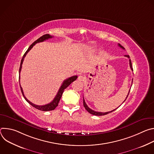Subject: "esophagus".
<instances>
[{
	"label": "esophagus",
	"instance_id": "obj_1",
	"mask_svg": "<svg viewBox=\"0 0 154 154\" xmlns=\"http://www.w3.org/2000/svg\"><path fill=\"white\" fill-rule=\"evenodd\" d=\"M85 77L84 76H83V75H79V77H78V80H79V81H81V82H82V81H84V80H85Z\"/></svg>",
	"mask_w": 154,
	"mask_h": 154
}]
</instances>
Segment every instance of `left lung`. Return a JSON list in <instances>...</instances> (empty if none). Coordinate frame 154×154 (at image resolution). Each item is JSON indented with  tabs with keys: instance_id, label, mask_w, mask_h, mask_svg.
Instances as JSON below:
<instances>
[{
	"instance_id": "obj_1",
	"label": "left lung",
	"mask_w": 154,
	"mask_h": 154,
	"mask_svg": "<svg viewBox=\"0 0 154 154\" xmlns=\"http://www.w3.org/2000/svg\"><path fill=\"white\" fill-rule=\"evenodd\" d=\"M118 46H119L121 48H122V49H125L120 44H118ZM125 57H127V58H130V57H129V55H125ZM129 64H130V68H131V69L133 71V68H132V66H131V60L130 59H129ZM132 82H133V80H132ZM129 93H130V91H129V92H128V94H127V97H126V99L127 98V97H128V94H129ZM126 99H125V100H126ZM124 100V101H125ZM83 106H84V107L85 108V109H86V110L90 114H91V115H96V116H103V115H107V114H108L109 113H111V112H113V111H115V109H113V110H112V111H111V112H105V113H102V112H96V111H94V110H93V109H90L88 106V105H86V103H85V99H84V97H83Z\"/></svg>"
}]
</instances>
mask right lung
Returning a JSON list of instances; mask_svg holds the SVG:
<instances>
[{
  "label": "right lung",
  "instance_id": "1",
  "mask_svg": "<svg viewBox=\"0 0 154 154\" xmlns=\"http://www.w3.org/2000/svg\"><path fill=\"white\" fill-rule=\"evenodd\" d=\"M53 36L50 35L49 34H46L45 35H43L42 36H41L39 38H38L37 40H36L33 43H32V45H30V46L29 48V49H27V51L26 52V53L24 54V55H23V58H22V60H21V61H20V68H19V79L20 80V71H21V68H22V64H23V61H24V59L25 58V57L26 56L27 54L29 52V51L31 50V49L33 47V46L35 45V44L38 43V42H43L44 41H46L48 39H50V38H52ZM77 79V75H74V76H72V77H71L67 79H66L65 80H64V82H63L61 86H60V89L57 94V95L55 96V98L54 99V100L49 103L48 104H46V105H35L33 103H32L30 101H29L26 97V96H24V92H23V88H22V87L20 86V90H21V92H22V94H23L24 99L26 100V101L30 103L32 106H33V107H35V108L38 109H39V110L41 111H44V112H48V111H51V110H54V109L58 106V103H59V101L62 96V94L64 92V90L66 88L70 85V84L73 82L74 81H75L76 79Z\"/></svg>",
  "mask_w": 154,
  "mask_h": 154
}]
</instances>
